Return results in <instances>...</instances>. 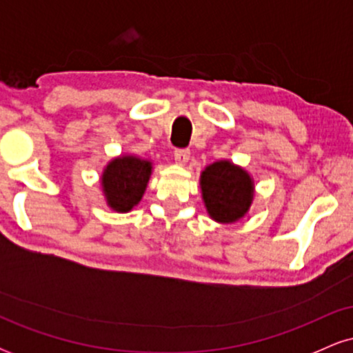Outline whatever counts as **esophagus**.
<instances>
[{"label":"esophagus","instance_id":"esophagus-1","mask_svg":"<svg viewBox=\"0 0 353 353\" xmlns=\"http://www.w3.org/2000/svg\"><path fill=\"white\" fill-rule=\"evenodd\" d=\"M189 156H190L189 149H176V152H174V159H176V163L181 165H184L185 163H188Z\"/></svg>","mask_w":353,"mask_h":353}]
</instances>
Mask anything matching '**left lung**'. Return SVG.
<instances>
[{
    "label": "left lung",
    "instance_id": "8db88e82",
    "mask_svg": "<svg viewBox=\"0 0 353 353\" xmlns=\"http://www.w3.org/2000/svg\"><path fill=\"white\" fill-rule=\"evenodd\" d=\"M199 185L205 210L219 224H234L244 219L254 202V177L229 159L205 165Z\"/></svg>",
    "mask_w": 353,
    "mask_h": 353
}]
</instances>
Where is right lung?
<instances>
[{"mask_svg":"<svg viewBox=\"0 0 353 353\" xmlns=\"http://www.w3.org/2000/svg\"><path fill=\"white\" fill-rule=\"evenodd\" d=\"M154 169L151 159L136 154H119L104 165L101 190L108 208L114 212H131L143 199Z\"/></svg>","mask_w":353,"mask_h":353,"instance_id":"obj_1","label":"right lung"}]
</instances>
